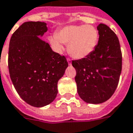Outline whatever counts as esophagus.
I'll return each instance as SVG.
<instances>
[{
  "instance_id": "34e87169",
  "label": "esophagus",
  "mask_w": 133,
  "mask_h": 133,
  "mask_svg": "<svg viewBox=\"0 0 133 133\" xmlns=\"http://www.w3.org/2000/svg\"><path fill=\"white\" fill-rule=\"evenodd\" d=\"M67 61H68V63L69 65H71V64H72V61L71 60H70V59H67Z\"/></svg>"
}]
</instances>
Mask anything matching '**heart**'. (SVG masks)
<instances>
[{
    "label": "heart",
    "instance_id": "obj_1",
    "mask_svg": "<svg viewBox=\"0 0 133 133\" xmlns=\"http://www.w3.org/2000/svg\"><path fill=\"white\" fill-rule=\"evenodd\" d=\"M49 41L57 52H63V43H65L72 57L83 59L95 50L99 32L91 25H68L60 29L56 34L51 35Z\"/></svg>",
    "mask_w": 133,
    "mask_h": 133
}]
</instances>
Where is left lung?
I'll return each mask as SVG.
<instances>
[{
	"label": "left lung",
	"instance_id": "8db88e82",
	"mask_svg": "<svg viewBox=\"0 0 133 133\" xmlns=\"http://www.w3.org/2000/svg\"><path fill=\"white\" fill-rule=\"evenodd\" d=\"M97 30L99 37L95 50L88 57L72 61L78 94L84 102L94 104L104 103L113 95L122 71L117 35L104 24H99Z\"/></svg>",
	"mask_w": 133,
	"mask_h": 133
}]
</instances>
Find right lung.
<instances>
[{"label":"right lung","instance_id":"1","mask_svg":"<svg viewBox=\"0 0 133 133\" xmlns=\"http://www.w3.org/2000/svg\"><path fill=\"white\" fill-rule=\"evenodd\" d=\"M47 24L27 21L12 34L8 50V69L21 99L34 107L50 104L57 94V82L68 66L66 58L52 51L42 40Z\"/></svg>","mask_w":133,"mask_h":133}]
</instances>
